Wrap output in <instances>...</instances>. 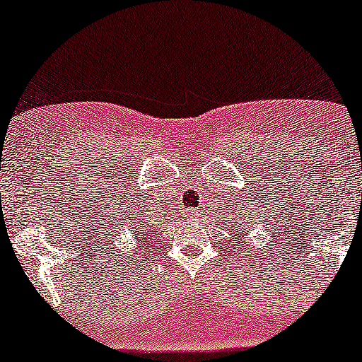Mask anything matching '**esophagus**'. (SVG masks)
Masks as SVG:
<instances>
[{"label": "esophagus", "instance_id": "obj_1", "mask_svg": "<svg viewBox=\"0 0 362 362\" xmlns=\"http://www.w3.org/2000/svg\"><path fill=\"white\" fill-rule=\"evenodd\" d=\"M187 214H189L190 217H194L195 214H197V212H195V211H194V209H189V211H187Z\"/></svg>", "mask_w": 362, "mask_h": 362}]
</instances>
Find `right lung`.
Masks as SVG:
<instances>
[{
	"mask_svg": "<svg viewBox=\"0 0 362 362\" xmlns=\"http://www.w3.org/2000/svg\"><path fill=\"white\" fill-rule=\"evenodd\" d=\"M138 233V236H134L136 238V241H141V245H145L146 243V239H150V238H153V230H150V229H146L145 226H141V230H136Z\"/></svg>",
	"mask_w": 362,
	"mask_h": 362,
	"instance_id": "add662e5",
	"label": "right lung"
}]
</instances>
